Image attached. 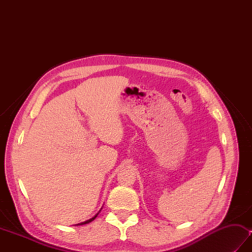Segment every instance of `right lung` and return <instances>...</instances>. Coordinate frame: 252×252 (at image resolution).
<instances>
[{
	"label": "right lung",
	"mask_w": 252,
	"mask_h": 252,
	"mask_svg": "<svg viewBox=\"0 0 252 252\" xmlns=\"http://www.w3.org/2000/svg\"><path fill=\"white\" fill-rule=\"evenodd\" d=\"M97 215H98V213H97ZM97 215H96L94 218H92V219H90V220H88V221H85V222H82V223H79V224H77V225H83V224H87V223H90V222H92L93 220H94V219L96 218V217H97Z\"/></svg>",
	"instance_id": "obj_1"
}]
</instances>
